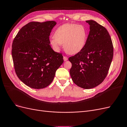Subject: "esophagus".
Instances as JSON below:
<instances>
[{
	"label": "esophagus",
	"mask_w": 127,
	"mask_h": 127,
	"mask_svg": "<svg viewBox=\"0 0 127 127\" xmlns=\"http://www.w3.org/2000/svg\"><path fill=\"white\" fill-rule=\"evenodd\" d=\"M64 61L67 60H68V57H66V56H64Z\"/></svg>",
	"instance_id": "obj_1"
}]
</instances>
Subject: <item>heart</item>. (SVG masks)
I'll list each match as a JSON object with an SVG mask.
<instances>
[{
  "mask_svg": "<svg viewBox=\"0 0 127 127\" xmlns=\"http://www.w3.org/2000/svg\"><path fill=\"white\" fill-rule=\"evenodd\" d=\"M54 38L50 43L56 50L64 44L65 51L68 54L75 55L85 47L88 38V31L83 25L68 23L61 25L55 31Z\"/></svg>",
  "mask_w": 127,
  "mask_h": 127,
  "instance_id": "b5f03b06",
  "label": "heart"
}]
</instances>
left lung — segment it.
Returning <instances> with one entry per match:
<instances>
[{
	"label": "left lung",
	"instance_id": "obj_1",
	"mask_svg": "<svg viewBox=\"0 0 127 127\" xmlns=\"http://www.w3.org/2000/svg\"><path fill=\"white\" fill-rule=\"evenodd\" d=\"M90 31L81 51L69 58L70 75L78 86L90 89L98 86L108 74L113 56V46L109 32L94 21H87Z\"/></svg>",
	"mask_w": 127,
	"mask_h": 127
}]
</instances>
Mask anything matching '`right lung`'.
I'll list each match as a JSON object with an SVG mask.
<instances>
[{
  "mask_svg": "<svg viewBox=\"0 0 127 127\" xmlns=\"http://www.w3.org/2000/svg\"><path fill=\"white\" fill-rule=\"evenodd\" d=\"M55 21L31 22L15 37L11 55L15 72L26 85L34 89L49 86L64 62L62 53L50 45L49 36Z\"/></svg>",
  "mask_w": 127,
  "mask_h": 127,
  "instance_id": "add662e5",
  "label": "right lung"
}]
</instances>
